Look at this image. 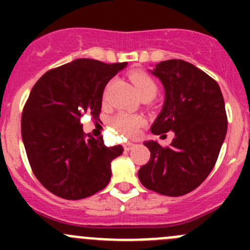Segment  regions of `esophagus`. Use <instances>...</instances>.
Wrapping results in <instances>:
<instances>
[{
  "instance_id": "obj_1",
  "label": "esophagus",
  "mask_w": 250,
  "mask_h": 250,
  "mask_svg": "<svg viewBox=\"0 0 250 250\" xmlns=\"http://www.w3.org/2000/svg\"><path fill=\"white\" fill-rule=\"evenodd\" d=\"M134 146H135V144L125 143V151H129V150H132V148L134 147Z\"/></svg>"
}]
</instances>
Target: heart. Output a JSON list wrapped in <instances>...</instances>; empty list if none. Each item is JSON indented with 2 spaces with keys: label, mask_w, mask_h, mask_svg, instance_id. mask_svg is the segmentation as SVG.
<instances>
[{
  "label": "heart",
  "mask_w": 250,
  "mask_h": 250,
  "mask_svg": "<svg viewBox=\"0 0 250 250\" xmlns=\"http://www.w3.org/2000/svg\"><path fill=\"white\" fill-rule=\"evenodd\" d=\"M129 78L140 98L144 95L155 97V94L157 93V83L146 72L134 71L130 74ZM105 97H106V93H105ZM110 123L118 133L123 134L125 137L135 138L139 134L140 128L145 125V118L141 116L121 112L111 118Z\"/></svg>",
  "instance_id": "1"
}]
</instances>
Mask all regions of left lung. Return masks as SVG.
Listing matches in <instances>:
<instances>
[{
  "instance_id": "obj_1",
  "label": "left lung",
  "mask_w": 250,
  "mask_h": 250,
  "mask_svg": "<svg viewBox=\"0 0 250 250\" xmlns=\"http://www.w3.org/2000/svg\"><path fill=\"white\" fill-rule=\"evenodd\" d=\"M165 88L161 112L151 125L156 135L169 130L168 147L148 140L151 158L138 172L148 190L183 196L201 185L215 166L228 132L225 103L218 83L195 65L180 59L156 64L148 70Z\"/></svg>"
}]
</instances>
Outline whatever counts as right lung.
<instances>
[{"label":"right lung","mask_w":250,"mask_h":250,"mask_svg":"<svg viewBox=\"0 0 250 250\" xmlns=\"http://www.w3.org/2000/svg\"><path fill=\"white\" fill-rule=\"evenodd\" d=\"M127 62L81 58L46 72L31 89L21 116V138L40 183L65 200L89 197L106 188L121 145L83 133L80 118H99L107 82Z\"/></svg>","instance_id":"obj_1"}]
</instances>
